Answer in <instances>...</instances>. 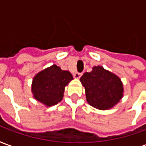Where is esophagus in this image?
I'll return each mask as SVG.
<instances>
[{
    "instance_id": "obj_1",
    "label": "esophagus",
    "mask_w": 146,
    "mask_h": 146,
    "mask_svg": "<svg viewBox=\"0 0 146 146\" xmlns=\"http://www.w3.org/2000/svg\"><path fill=\"white\" fill-rule=\"evenodd\" d=\"M81 75H82V73H73V77H74L75 79H79L80 77L81 76Z\"/></svg>"
}]
</instances>
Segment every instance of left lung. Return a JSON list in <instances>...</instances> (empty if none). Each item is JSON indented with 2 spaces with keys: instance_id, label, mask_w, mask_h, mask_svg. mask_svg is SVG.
Instances as JSON below:
<instances>
[{
  "instance_id": "1",
  "label": "left lung",
  "mask_w": 146,
  "mask_h": 146,
  "mask_svg": "<svg viewBox=\"0 0 146 146\" xmlns=\"http://www.w3.org/2000/svg\"><path fill=\"white\" fill-rule=\"evenodd\" d=\"M80 80L85 89L88 103L95 109L110 110L123 96V84L120 78L101 66L92 67V71L84 73Z\"/></svg>"
}]
</instances>
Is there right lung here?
Masks as SVG:
<instances>
[{"label": "right lung", "instance_id": "obj_1", "mask_svg": "<svg viewBox=\"0 0 146 146\" xmlns=\"http://www.w3.org/2000/svg\"><path fill=\"white\" fill-rule=\"evenodd\" d=\"M72 80L73 77L70 71L52 65L36 73L33 78V97L46 107H51L62 100L65 88Z\"/></svg>", "mask_w": 146, "mask_h": 146}]
</instances>
